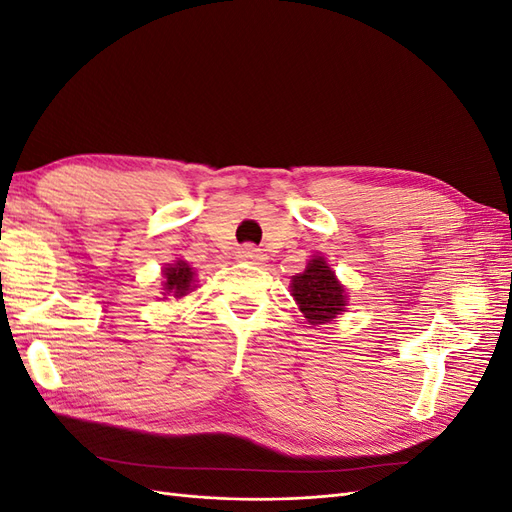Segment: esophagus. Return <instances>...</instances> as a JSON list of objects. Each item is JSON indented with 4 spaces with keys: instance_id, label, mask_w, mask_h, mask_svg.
Instances as JSON below:
<instances>
[{
    "instance_id": "esophagus-1",
    "label": "esophagus",
    "mask_w": 512,
    "mask_h": 512,
    "mask_svg": "<svg viewBox=\"0 0 512 512\" xmlns=\"http://www.w3.org/2000/svg\"><path fill=\"white\" fill-rule=\"evenodd\" d=\"M235 256L241 262H250V265H260V262H265V258H267L265 254H262V250H258V247L252 243L241 245Z\"/></svg>"
}]
</instances>
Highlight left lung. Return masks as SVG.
I'll return each instance as SVG.
<instances>
[{
    "label": "left lung",
    "instance_id": "1",
    "mask_svg": "<svg viewBox=\"0 0 512 512\" xmlns=\"http://www.w3.org/2000/svg\"><path fill=\"white\" fill-rule=\"evenodd\" d=\"M292 297L312 324L333 320L346 307L344 286L335 280V273L324 258H312L303 273L292 277Z\"/></svg>",
    "mask_w": 512,
    "mask_h": 512
}]
</instances>
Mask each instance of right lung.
I'll return each instance as SVG.
<instances>
[{
  "instance_id": "right-lung-1",
  "label": "right lung",
  "mask_w": 512,
  "mask_h": 512,
  "mask_svg": "<svg viewBox=\"0 0 512 512\" xmlns=\"http://www.w3.org/2000/svg\"><path fill=\"white\" fill-rule=\"evenodd\" d=\"M194 273L188 262L177 260V265H170L164 269V290L173 297H183L192 290Z\"/></svg>"
}]
</instances>
